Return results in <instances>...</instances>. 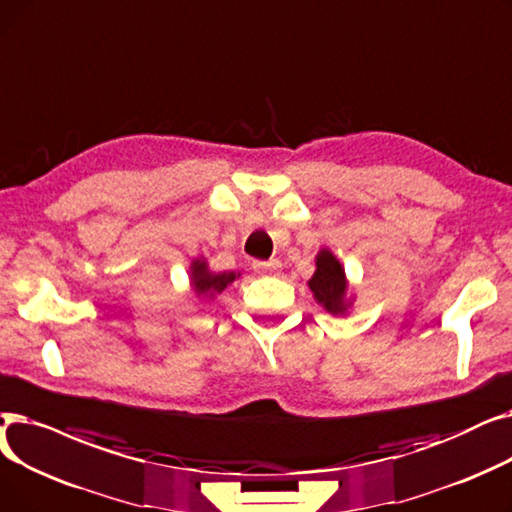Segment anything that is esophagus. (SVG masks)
I'll return each instance as SVG.
<instances>
[{
	"label": "esophagus",
	"mask_w": 512,
	"mask_h": 512,
	"mask_svg": "<svg viewBox=\"0 0 512 512\" xmlns=\"http://www.w3.org/2000/svg\"><path fill=\"white\" fill-rule=\"evenodd\" d=\"M254 271L256 273H264V275H275L281 269L279 260H254Z\"/></svg>",
	"instance_id": "esophagus-1"
}]
</instances>
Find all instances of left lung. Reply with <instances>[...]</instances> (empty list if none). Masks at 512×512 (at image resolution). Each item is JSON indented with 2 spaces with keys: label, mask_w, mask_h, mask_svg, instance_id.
I'll return each instance as SVG.
<instances>
[{
  "label": "left lung",
  "mask_w": 512,
  "mask_h": 512,
  "mask_svg": "<svg viewBox=\"0 0 512 512\" xmlns=\"http://www.w3.org/2000/svg\"><path fill=\"white\" fill-rule=\"evenodd\" d=\"M308 287L316 302L323 304L327 312L344 314L348 310L346 273L342 264H339V260L329 250H321L319 256H316V271L308 281Z\"/></svg>",
  "instance_id": "1"
}]
</instances>
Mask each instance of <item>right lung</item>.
<instances>
[{"label":"right lung","mask_w":512,"mask_h":512,"mask_svg":"<svg viewBox=\"0 0 512 512\" xmlns=\"http://www.w3.org/2000/svg\"><path fill=\"white\" fill-rule=\"evenodd\" d=\"M235 273H210L208 271V264L206 260H196L191 264V285H193V291L200 298H214L216 294H221V291H225V287L229 283L235 281Z\"/></svg>","instance_id":"1"}]
</instances>
